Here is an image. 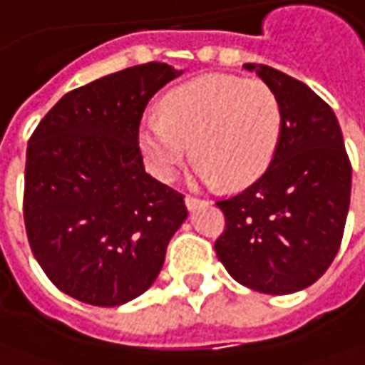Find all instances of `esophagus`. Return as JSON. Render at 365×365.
Returning a JSON list of instances; mask_svg holds the SVG:
<instances>
[{
	"instance_id": "obj_1",
	"label": "esophagus",
	"mask_w": 365,
	"mask_h": 365,
	"mask_svg": "<svg viewBox=\"0 0 365 365\" xmlns=\"http://www.w3.org/2000/svg\"><path fill=\"white\" fill-rule=\"evenodd\" d=\"M185 205H187L188 210H195V208L200 207V205H205V200H200V198L190 197V195H188V197H185Z\"/></svg>"
}]
</instances>
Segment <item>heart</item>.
I'll use <instances>...</instances> for the list:
<instances>
[{"instance_id":"obj_1","label":"heart","mask_w":365,"mask_h":365,"mask_svg":"<svg viewBox=\"0 0 365 365\" xmlns=\"http://www.w3.org/2000/svg\"><path fill=\"white\" fill-rule=\"evenodd\" d=\"M280 130V101L266 83L202 75L167 93L160 115L143 117L137 140L149 170L165 182L192 150L197 185L245 188L270 167Z\"/></svg>"}]
</instances>
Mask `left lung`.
<instances>
[{"label": "left lung", "mask_w": 365, "mask_h": 365, "mask_svg": "<svg viewBox=\"0 0 365 365\" xmlns=\"http://www.w3.org/2000/svg\"><path fill=\"white\" fill-rule=\"evenodd\" d=\"M245 69L276 93L282 130L262 177L216 202L226 230L215 250L246 288L292 294L312 286L338 255L350 208L351 165L328 103L268 65L246 63Z\"/></svg>", "instance_id": "8db88e82"}]
</instances>
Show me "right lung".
<instances>
[{"label":"right lung","mask_w":365,"mask_h":365,"mask_svg":"<svg viewBox=\"0 0 365 365\" xmlns=\"http://www.w3.org/2000/svg\"><path fill=\"white\" fill-rule=\"evenodd\" d=\"M182 71L145 63L63 95L34 130L25 160L29 246L61 292L91 306H120L147 292L185 197L145 173L140 117Z\"/></svg>","instance_id":"add662e5"}]
</instances>
